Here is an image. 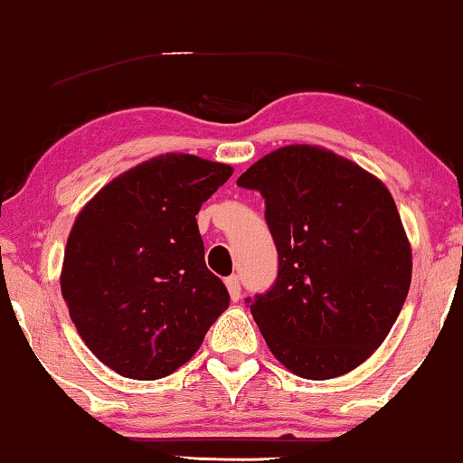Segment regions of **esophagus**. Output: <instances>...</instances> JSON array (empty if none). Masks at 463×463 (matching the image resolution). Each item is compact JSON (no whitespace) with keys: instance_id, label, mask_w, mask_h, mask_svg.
<instances>
[{"instance_id":"1","label":"esophagus","mask_w":463,"mask_h":463,"mask_svg":"<svg viewBox=\"0 0 463 463\" xmlns=\"http://www.w3.org/2000/svg\"><path fill=\"white\" fill-rule=\"evenodd\" d=\"M225 284H227V290H230L232 301H238L240 297H242V287H240V278L233 274V276L227 278Z\"/></svg>"}]
</instances>
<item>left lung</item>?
Returning <instances> with one entry per match:
<instances>
[{
  "instance_id": "8db88e82",
  "label": "left lung",
  "mask_w": 463,
  "mask_h": 463,
  "mask_svg": "<svg viewBox=\"0 0 463 463\" xmlns=\"http://www.w3.org/2000/svg\"><path fill=\"white\" fill-rule=\"evenodd\" d=\"M238 185L265 200L276 282L246 299L265 344L295 375L339 377L363 364L407 299L411 246L385 185L345 157L288 145Z\"/></svg>"
}]
</instances>
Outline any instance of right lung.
I'll return each instance as SVG.
<instances>
[{
	"label": "right lung",
	"mask_w": 463,
	"mask_h": 463,
	"mask_svg": "<svg viewBox=\"0 0 463 463\" xmlns=\"http://www.w3.org/2000/svg\"><path fill=\"white\" fill-rule=\"evenodd\" d=\"M232 173L189 154L151 157L107 183L75 219L62 299L84 344L122 377L175 373L230 306L206 268L195 214Z\"/></svg>",
	"instance_id": "add662e5"
}]
</instances>
